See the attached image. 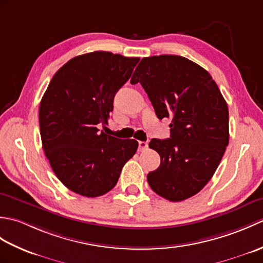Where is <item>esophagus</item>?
Here are the masks:
<instances>
[{"mask_svg": "<svg viewBox=\"0 0 263 263\" xmlns=\"http://www.w3.org/2000/svg\"><path fill=\"white\" fill-rule=\"evenodd\" d=\"M147 148H148V142L139 141V150H140V152H143V150H146Z\"/></svg>", "mask_w": 263, "mask_h": 263, "instance_id": "obj_1", "label": "esophagus"}]
</instances>
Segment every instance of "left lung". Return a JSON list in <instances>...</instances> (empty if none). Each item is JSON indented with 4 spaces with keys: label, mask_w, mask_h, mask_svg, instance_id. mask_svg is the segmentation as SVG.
I'll use <instances>...</instances> for the list:
<instances>
[{
    "label": "left lung",
    "mask_w": 263,
    "mask_h": 263,
    "mask_svg": "<svg viewBox=\"0 0 263 263\" xmlns=\"http://www.w3.org/2000/svg\"><path fill=\"white\" fill-rule=\"evenodd\" d=\"M140 82L171 138L152 139L160 165L147 180L154 192L178 202L200 192L215 174L230 141L226 100L208 71L178 55L144 58L131 78Z\"/></svg>",
    "instance_id": "left-lung-1"
}]
</instances>
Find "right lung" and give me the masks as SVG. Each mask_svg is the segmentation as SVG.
Segmentation results:
<instances>
[{"label": "right lung", "mask_w": 263, "mask_h": 263, "mask_svg": "<svg viewBox=\"0 0 263 263\" xmlns=\"http://www.w3.org/2000/svg\"><path fill=\"white\" fill-rule=\"evenodd\" d=\"M139 58L97 51L71 59L52 78L39 105L43 149L55 175L71 191L96 198L113 189L138 149L135 139L98 130Z\"/></svg>", "instance_id": "right-lung-1"}]
</instances>
